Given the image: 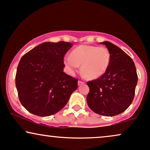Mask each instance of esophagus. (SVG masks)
Segmentation results:
<instances>
[{
    "label": "esophagus",
    "mask_w": 150,
    "mask_h": 150,
    "mask_svg": "<svg viewBox=\"0 0 150 150\" xmlns=\"http://www.w3.org/2000/svg\"><path fill=\"white\" fill-rule=\"evenodd\" d=\"M77 84H78V85H81V84H84V82H82V81H80V80H79L78 82H77Z\"/></svg>",
    "instance_id": "esophagus-1"
}]
</instances>
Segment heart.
<instances>
[{"label": "heart", "instance_id": "b5f03b06", "mask_svg": "<svg viewBox=\"0 0 150 150\" xmlns=\"http://www.w3.org/2000/svg\"><path fill=\"white\" fill-rule=\"evenodd\" d=\"M111 56L106 47L82 45L75 48L64 63L71 73L81 66V73L88 80H96L103 75L109 68Z\"/></svg>", "mask_w": 150, "mask_h": 150}]
</instances>
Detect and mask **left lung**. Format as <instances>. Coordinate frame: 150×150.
Here are the masks:
<instances>
[{
    "mask_svg": "<svg viewBox=\"0 0 150 150\" xmlns=\"http://www.w3.org/2000/svg\"><path fill=\"white\" fill-rule=\"evenodd\" d=\"M100 44L109 50L110 64L103 75L86 83L89 87L86 101L94 112L112 117L122 113L131 104L138 75L134 62L126 52L108 41Z\"/></svg>",
    "mask_w": 150,
    "mask_h": 150,
    "instance_id": "left-lung-1",
    "label": "left lung"
}]
</instances>
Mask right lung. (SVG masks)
I'll use <instances>...</instances> for the list:
<instances>
[{
  "instance_id": "right-lung-1",
  "label": "right lung",
  "mask_w": 150,
  "mask_h": 150,
  "mask_svg": "<svg viewBox=\"0 0 150 150\" xmlns=\"http://www.w3.org/2000/svg\"><path fill=\"white\" fill-rule=\"evenodd\" d=\"M70 42H43L21 57L15 84L21 103L40 117L54 115L67 104L77 88L76 78L64 72L65 54Z\"/></svg>"
}]
</instances>
